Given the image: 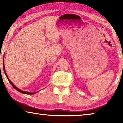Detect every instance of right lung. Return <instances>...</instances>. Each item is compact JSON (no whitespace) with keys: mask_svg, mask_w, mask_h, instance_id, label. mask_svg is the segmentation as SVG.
<instances>
[{"mask_svg":"<svg viewBox=\"0 0 123 123\" xmlns=\"http://www.w3.org/2000/svg\"><path fill=\"white\" fill-rule=\"evenodd\" d=\"M3 69H4V73H5V75H6V78H7V79H8V80H9V81L10 82V84H11V85L12 86H13V87L14 88H15L17 91H18V92H20V93H23V94H35V93H36L37 92H34V93H31V92H25V91H22V90H20V89H19L18 88H17V87L15 85H14L13 83H12L11 81V80H10L9 79V78H8V76H7V74H6V71H5V65H4V61H3Z\"/></svg>","mask_w":123,"mask_h":123,"instance_id":"right-lung-1","label":"right lung"}]
</instances>
